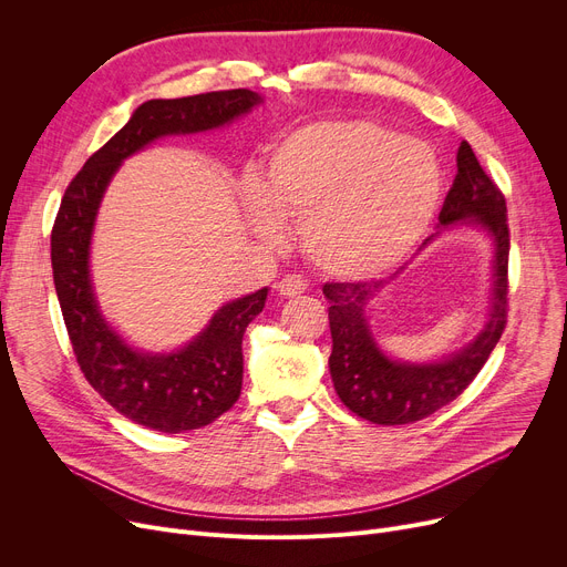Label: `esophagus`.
<instances>
[{"instance_id":"esophagus-1","label":"esophagus","mask_w":567,"mask_h":567,"mask_svg":"<svg viewBox=\"0 0 567 567\" xmlns=\"http://www.w3.org/2000/svg\"><path fill=\"white\" fill-rule=\"evenodd\" d=\"M308 289V282L299 276H285L282 280L276 282V291L285 299H293V296H301Z\"/></svg>"}]
</instances>
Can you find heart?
<instances>
[{"label": "heart", "instance_id": "b5f03b06", "mask_svg": "<svg viewBox=\"0 0 567 567\" xmlns=\"http://www.w3.org/2000/svg\"><path fill=\"white\" fill-rule=\"evenodd\" d=\"M432 148L361 118L312 122L282 135L259 176L238 186L246 227L278 244L299 220L301 248L319 274L370 280L419 246L441 199Z\"/></svg>", "mask_w": 567, "mask_h": 567}]
</instances>
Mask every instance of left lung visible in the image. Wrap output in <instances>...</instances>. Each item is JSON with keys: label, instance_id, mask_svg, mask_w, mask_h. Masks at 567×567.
<instances>
[{"label": "left lung", "instance_id": "1", "mask_svg": "<svg viewBox=\"0 0 567 567\" xmlns=\"http://www.w3.org/2000/svg\"><path fill=\"white\" fill-rule=\"evenodd\" d=\"M481 229L492 241V289L483 329L471 342L434 361H402L389 355L370 326V303L400 278L377 282L323 285L329 299L333 351L331 379L342 404L377 425H409L423 421L464 393L487 363L505 329L508 308V208L496 184L485 174L468 142L457 148V176L445 195L436 231L425 238V250L434 238L451 229Z\"/></svg>", "mask_w": 567, "mask_h": 567}]
</instances>
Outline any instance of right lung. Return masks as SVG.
Segmentation results:
<instances>
[{"label":"right lung","instance_id":"1","mask_svg":"<svg viewBox=\"0 0 567 567\" xmlns=\"http://www.w3.org/2000/svg\"><path fill=\"white\" fill-rule=\"evenodd\" d=\"M264 96L229 89L142 103L128 124L84 163L64 193L52 227V276L73 351L86 381L128 421L178 434L214 423L241 395L244 333L264 310L268 287L227 301L184 347H133L101 310L92 278V238L105 190L122 163L148 144L234 124Z\"/></svg>","mask_w":567,"mask_h":567}]
</instances>
